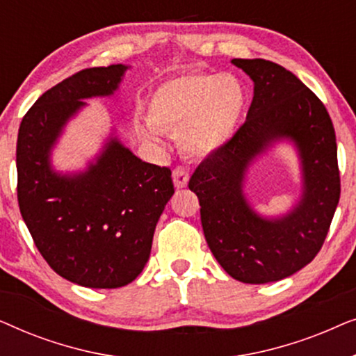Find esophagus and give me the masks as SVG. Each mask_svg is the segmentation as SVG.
Here are the masks:
<instances>
[{"label": "esophagus", "mask_w": 356, "mask_h": 356, "mask_svg": "<svg viewBox=\"0 0 356 356\" xmlns=\"http://www.w3.org/2000/svg\"><path fill=\"white\" fill-rule=\"evenodd\" d=\"M173 183L177 188H184L188 184L189 179V170L186 167H177L172 173Z\"/></svg>", "instance_id": "obj_1"}]
</instances>
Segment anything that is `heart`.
Returning a JSON list of instances; mask_svg holds the SVG:
<instances>
[{
	"instance_id": "b5f03b06",
	"label": "heart",
	"mask_w": 356,
	"mask_h": 356,
	"mask_svg": "<svg viewBox=\"0 0 356 356\" xmlns=\"http://www.w3.org/2000/svg\"><path fill=\"white\" fill-rule=\"evenodd\" d=\"M245 104V89L235 76L196 71L163 82L150 97L147 116L155 129L181 133L184 154L204 159L233 138Z\"/></svg>"
}]
</instances>
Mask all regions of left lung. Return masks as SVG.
Returning a JSON list of instances; mask_svg holds the SVG:
<instances>
[{"label":"left lung","instance_id":"1","mask_svg":"<svg viewBox=\"0 0 356 356\" xmlns=\"http://www.w3.org/2000/svg\"><path fill=\"white\" fill-rule=\"evenodd\" d=\"M254 82L246 121L194 170L189 189L201 206L204 236L228 275L245 284L285 279L314 259L340 199L337 144L323 102L277 63L232 60ZM293 140L304 170V196L280 219H264L242 194L249 163L277 140Z\"/></svg>","mask_w":356,"mask_h":356}]
</instances>
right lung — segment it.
Returning <instances> with one entry per match:
<instances>
[{
    "label": "right lung",
    "instance_id": "right-lung-1",
    "mask_svg": "<svg viewBox=\"0 0 356 356\" xmlns=\"http://www.w3.org/2000/svg\"><path fill=\"white\" fill-rule=\"evenodd\" d=\"M128 66L89 67L47 90L19 126L16 167L21 216L48 266L72 284L118 289L143 272L165 206L172 170L143 162L118 139L84 173L60 175L50 150L84 99L118 89Z\"/></svg>",
    "mask_w": 356,
    "mask_h": 356
}]
</instances>
